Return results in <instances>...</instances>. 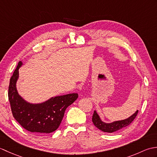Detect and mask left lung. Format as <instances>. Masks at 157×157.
<instances>
[{
	"label": "left lung",
	"mask_w": 157,
	"mask_h": 157,
	"mask_svg": "<svg viewBox=\"0 0 157 157\" xmlns=\"http://www.w3.org/2000/svg\"><path fill=\"white\" fill-rule=\"evenodd\" d=\"M138 111H136L132 116H130L129 118L125 119L124 120L114 121L111 123H106L101 121L98 115L94 111L92 115V122L96 128H98L100 130H101V131L107 133H113L128 126L130 123L134 121L136 117L138 115Z\"/></svg>",
	"instance_id": "left-lung-1"
}]
</instances>
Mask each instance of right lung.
<instances>
[{
	"label": "right lung",
	"mask_w": 157,
	"mask_h": 157,
	"mask_svg": "<svg viewBox=\"0 0 157 157\" xmlns=\"http://www.w3.org/2000/svg\"><path fill=\"white\" fill-rule=\"evenodd\" d=\"M19 61L10 79L8 96L13 117L23 128L30 132L45 135L55 132L63 118L66 109L78 98L77 93L55 96L41 104L33 105L25 101L16 88L19 77Z\"/></svg>",
	"instance_id": "1"
}]
</instances>
